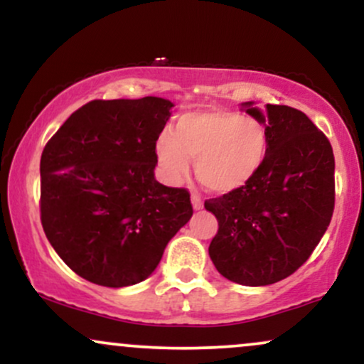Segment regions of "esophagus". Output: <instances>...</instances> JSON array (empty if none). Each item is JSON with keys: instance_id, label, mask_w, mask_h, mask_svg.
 <instances>
[{"instance_id": "1", "label": "esophagus", "mask_w": 364, "mask_h": 364, "mask_svg": "<svg viewBox=\"0 0 364 364\" xmlns=\"http://www.w3.org/2000/svg\"><path fill=\"white\" fill-rule=\"evenodd\" d=\"M191 205H193L195 210H200V208L203 207L202 196L196 193V191H193V193H191Z\"/></svg>"}]
</instances>
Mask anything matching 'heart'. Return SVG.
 <instances>
[{
    "label": "heart",
    "mask_w": 364,
    "mask_h": 364,
    "mask_svg": "<svg viewBox=\"0 0 364 364\" xmlns=\"http://www.w3.org/2000/svg\"><path fill=\"white\" fill-rule=\"evenodd\" d=\"M159 166L173 185L183 183L195 159V174L215 193H231L260 173L269 135L265 124L252 116L228 109L190 111L179 116L174 133L156 141Z\"/></svg>",
    "instance_id": "1"
}]
</instances>
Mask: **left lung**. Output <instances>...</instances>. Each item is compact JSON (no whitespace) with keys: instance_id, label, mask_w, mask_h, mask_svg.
Masks as SVG:
<instances>
[{"instance_id":"1","label":"left lung","mask_w":364,"mask_h":364,"mask_svg":"<svg viewBox=\"0 0 364 364\" xmlns=\"http://www.w3.org/2000/svg\"><path fill=\"white\" fill-rule=\"evenodd\" d=\"M265 124L269 154L241 190L205 202L219 229L208 255L220 275L241 286H269L294 274L327 231L336 203L332 145L301 111L245 102Z\"/></svg>"}]
</instances>
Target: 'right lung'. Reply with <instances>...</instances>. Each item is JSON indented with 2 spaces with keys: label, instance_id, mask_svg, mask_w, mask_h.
<instances>
[{
  "label": "right lung",
  "instance_id": "right-lung-1",
  "mask_svg": "<svg viewBox=\"0 0 364 364\" xmlns=\"http://www.w3.org/2000/svg\"><path fill=\"white\" fill-rule=\"evenodd\" d=\"M173 102L90 101L70 116L41 157V223L54 252L87 281L139 284L193 215L190 193L154 178L156 141Z\"/></svg>",
  "mask_w": 364,
  "mask_h": 364
}]
</instances>
